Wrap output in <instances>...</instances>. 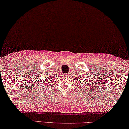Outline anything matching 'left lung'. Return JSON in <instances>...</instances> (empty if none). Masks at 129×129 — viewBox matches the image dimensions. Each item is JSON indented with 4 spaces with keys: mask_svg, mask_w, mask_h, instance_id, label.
<instances>
[{
    "mask_svg": "<svg viewBox=\"0 0 129 129\" xmlns=\"http://www.w3.org/2000/svg\"><path fill=\"white\" fill-rule=\"evenodd\" d=\"M80 84H81V83H80Z\"/></svg>",
    "mask_w": 129,
    "mask_h": 129,
    "instance_id": "1",
    "label": "left lung"
}]
</instances>
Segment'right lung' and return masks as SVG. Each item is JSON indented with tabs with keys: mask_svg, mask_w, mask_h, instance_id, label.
I'll return each instance as SVG.
<instances>
[{
	"mask_svg": "<svg viewBox=\"0 0 129 129\" xmlns=\"http://www.w3.org/2000/svg\"><path fill=\"white\" fill-rule=\"evenodd\" d=\"M51 78H47L46 81H44V82H43V83H42V81H41V85H43V84L44 83V82H48V81H50V80H52V78H53V77H51ZM50 79V80L49 79Z\"/></svg>",
	"mask_w": 129,
	"mask_h": 129,
	"instance_id": "add662e5",
	"label": "right lung"
}]
</instances>
